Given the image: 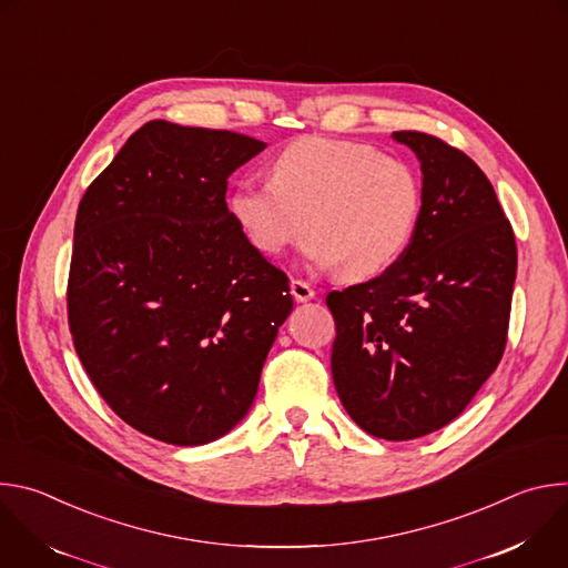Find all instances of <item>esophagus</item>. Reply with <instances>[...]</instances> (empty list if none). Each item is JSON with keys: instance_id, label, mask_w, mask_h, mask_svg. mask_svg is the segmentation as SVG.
Returning <instances> with one entry per match:
<instances>
[{"instance_id": "1", "label": "esophagus", "mask_w": 568, "mask_h": 568, "mask_svg": "<svg viewBox=\"0 0 568 568\" xmlns=\"http://www.w3.org/2000/svg\"><path fill=\"white\" fill-rule=\"evenodd\" d=\"M290 292H292V296L296 298V301H310V298H314V290H312V285L310 283H305V281H301V278H292V283H290Z\"/></svg>"}]
</instances>
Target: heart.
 <instances>
[{
  "mask_svg": "<svg viewBox=\"0 0 568 568\" xmlns=\"http://www.w3.org/2000/svg\"><path fill=\"white\" fill-rule=\"evenodd\" d=\"M420 209L423 186L412 164L326 136L296 139L272 161V182L245 180L229 197L231 217L256 252L281 256L310 229L305 256L346 281L393 267L409 247Z\"/></svg>",
  "mask_w": 568,
  "mask_h": 568,
  "instance_id": "obj_1",
  "label": "heart"
}]
</instances>
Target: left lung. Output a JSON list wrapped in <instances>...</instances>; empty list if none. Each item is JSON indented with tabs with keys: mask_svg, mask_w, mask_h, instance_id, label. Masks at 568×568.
Listing matches in <instances>:
<instances>
[{
	"mask_svg": "<svg viewBox=\"0 0 568 568\" xmlns=\"http://www.w3.org/2000/svg\"><path fill=\"white\" fill-rule=\"evenodd\" d=\"M423 209L409 247L384 274L331 292L333 379L371 436L412 440L463 414L499 366L510 323L517 245L485 173L458 148L418 132Z\"/></svg>",
	"mask_w": 568,
	"mask_h": 568,
	"instance_id": "8db88e82",
	"label": "left lung"
}]
</instances>
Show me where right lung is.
<instances>
[{
  "instance_id": "right-lung-1",
  "label": "right lung",
  "mask_w": 568,
  "mask_h": 568,
  "mask_svg": "<svg viewBox=\"0 0 568 568\" xmlns=\"http://www.w3.org/2000/svg\"><path fill=\"white\" fill-rule=\"evenodd\" d=\"M263 141L150 121L78 204L67 283L73 348L108 407L180 447L247 416L292 312L290 278L226 206Z\"/></svg>"
}]
</instances>
